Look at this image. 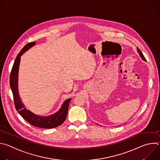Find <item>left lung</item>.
Instances as JSON below:
<instances>
[{"label": "left lung", "instance_id": "obj_1", "mask_svg": "<svg viewBox=\"0 0 160 160\" xmlns=\"http://www.w3.org/2000/svg\"><path fill=\"white\" fill-rule=\"evenodd\" d=\"M138 49V52L139 54L140 55L141 58H142V60H144V61H146V59H145V58H144V56L143 54H142V52L140 51V49H139L138 48V49Z\"/></svg>", "mask_w": 160, "mask_h": 160}]
</instances>
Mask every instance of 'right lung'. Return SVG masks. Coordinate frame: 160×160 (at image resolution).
<instances>
[{"label":"right lung","instance_id":"1","mask_svg":"<svg viewBox=\"0 0 160 160\" xmlns=\"http://www.w3.org/2000/svg\"><path fill=\"white\" fill-rule=\"evenodd\" d=\"M35 44V42L27 43L18 54L11 72L10 87L14 97L15 108L22 118L35 127L43 128H52L61 125L64 122L68 114V106L72 99L71 98L64 101L61 107L56 112L49 116L43 117L35 115L29 109H27L21 100L19 95L18 73L21 56L32 47L34 46Z\"/></svg>","mask_w":160,"mask_h":160}]
</instances>
